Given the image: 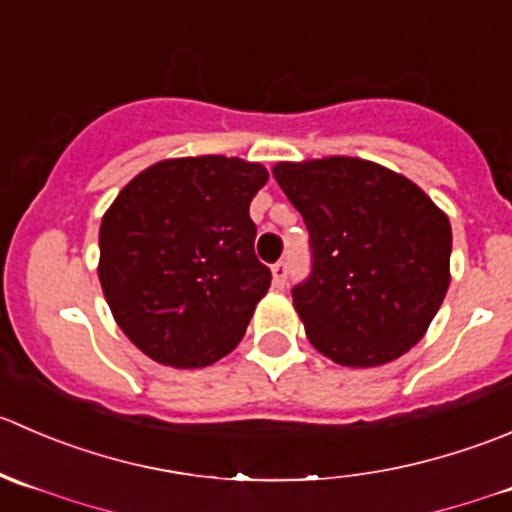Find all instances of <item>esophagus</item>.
Returning <instances> with one entry per match:
<instances>
[{"label":"esophagus","mask_w":512,"mask_h":512,"mask_svg":"<svg viewBox=\"0 0 512 512\" xmlns=\"http://www.w3.org/2000/svg\"><path fill=\"white\" fill-rule=\"evenodd\" d=\"M271 276H273V286L281 288L283 283H286V276H288V266H286V261L273 263V266H271Z\"/></svg>","instance_id":"1"}]
</instances>
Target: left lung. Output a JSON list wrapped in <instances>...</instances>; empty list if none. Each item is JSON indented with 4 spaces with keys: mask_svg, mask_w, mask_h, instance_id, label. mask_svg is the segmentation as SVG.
I'll return each mask as SVG.
<instances>
[{
    "mask_svg": "<svg viewBox=\"0 0 512 512\" xmlns=\"http://www.w3.org/2000/svg\"><path fill=\"white\" fill-rule=\"evenodd\" d=\"M273 179L311 234L293 308L318 353L376 368L426 336L450 286L448 214L398 171L358 156L278 161Z\"/></svg>",
    "mask_w": 512,
    "mask_h": 512,
    "instance_id": "8db88e82",
    "label": "left lung"
}]
</instances>
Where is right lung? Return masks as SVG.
Masks as SVG:
<instances>
[{"mask_svg":"<svg viewBox=\"0 0 512 512\" xmlns=\"http://www.w3.org/2000/svg\"><path fill=\"white\" fill-rule=\"evenodd\" d=\"M266 181V166L239 156H179L146 166L104 211L101 291L151 361L204 368L239 346L271 286L249 216Z\"/></svg>","mask_w":512,"mask_h":512,"instance_id":"add662e5","label":"right lung"}]
</instances>
